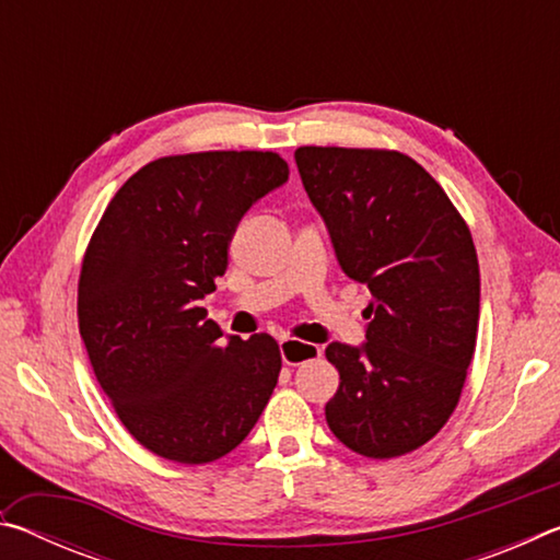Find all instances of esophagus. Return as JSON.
<instances>
[{"label": "esophagus", "mask_w": 560, "mask_h": 560, "mask_svg": "<svg viewBox=\"0 0 560 560\" xmlns=\"http://www.w3.org/2000/svg\"><path fill=\"white\" fill-rule=\"evenodd\" d=\"M279 350H281V360L287 365H301L308 363L320 355V348L314 343H303V340L296 338H281L279 340Z\"/></svg>", "instance_id": "obj_1"}]
</instances>
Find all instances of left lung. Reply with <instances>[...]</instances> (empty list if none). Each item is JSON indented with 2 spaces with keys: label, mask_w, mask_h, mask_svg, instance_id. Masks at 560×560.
I'll list each match as a JSON object with an SVG mask.
<instances>
[{
  "label": "left lung",
  "mask_w": 560,
  "mask_h": 560,
  "mask_svg": "<svg viewBox=\"0 0 560 560\" xmlns=\"http://www.w3.org/2000/svg\"><path fill=\"white\" fill-rule=\"evenodd\" d=\"M303 189L348 279L371 289L365 343H328L330 432L363 457L422 447L450 420L477 346L479 261L428 170L395 150L299 148Z\"/></svg>",
  "instance_id": "8db88e82"
}]
</instances>
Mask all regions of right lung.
<instances>
[{
    "label": "right lung",
    "instance_id": "obj_1",
    "mask_svg": "<svg viewBox=\"0 0 560 560\" xmlns=\"http://www.w3.org/2000/svg\"><path fill=\"white\" fill-rule=\"evenodd\" d=\"M287 179L277 153L160 158L118 189L91 236L79 279L81 338L120 422L158 457H224L277 387V340L222 338L200 301L226 271L246 210Z\"/></svg>",
    "mask_w": 560,
    "mask_h": 560
}]
</instances>
